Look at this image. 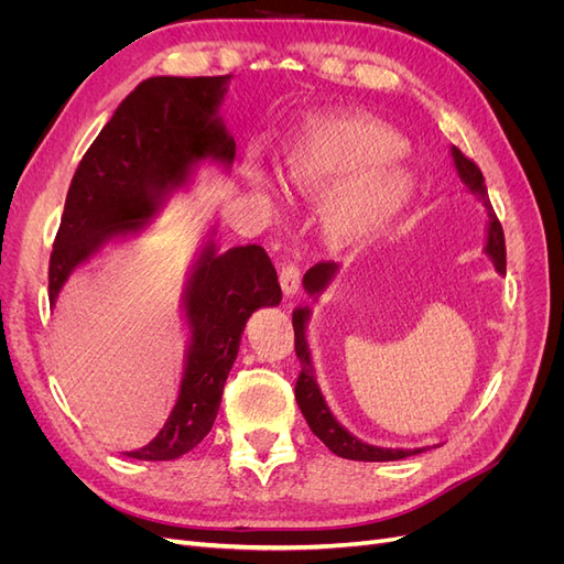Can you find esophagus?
I'll list each match as a JSON object with an SVG mask.
<instances>
[{
	"label": "esophagus",
	"mask_w": 564,
	"mask_h": 564,
	"mask_svg": "<svg viewBox=\"0 0 564 564\" xmlns=\"http://www.w3.org/2000/svg\"><path fill=\"white\" fill-rule=\"evenodd\" d=\"M280 284H282L284 296H294L299 292V286H301V270H299V265L289 263V261L282 263V268H280Z\"/></svg>",
	"instance_id": "34e87169"
}]
</instances>
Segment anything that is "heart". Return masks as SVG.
Returning a JSON list of instances; mask_svg holds the SVG:
<instances>
[{
    "mask_svg": "<svg viewBox=\"0 0 564 564\" xmlns=\"http://www.w3.org/2000/svg\"><path fill=\"white\" fill-rule=\"evenodd\" d=\"M402 135L367 115L319 119L289 141L278 166L286 193L319 197L341 185L324 209V232L338 249L379 237L406 207L414 176L398 162Z\"/></svg>",
    "mask_w": 564,
    "mask_h": 564,
    "instance_id": "b5f03b06",
    "label": "heart"
}]
</instances>
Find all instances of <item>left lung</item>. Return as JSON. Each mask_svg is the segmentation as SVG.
Returning <instances> with one entry per match:
<instances>
[{
  "mask_svg": "<svg viewBox=\"0 0 564 564\" xmlns=\"http://www.w3.org/2000/svg\"><path fill=\"white\" fill-rule=\"evenodd\" d=\"M452 160L456 166L458 178L464 181V185L468 191L480 197L489 224H487V245H485V253L491 259L494 268H497L501 275H506V242H503V228L499 224L497 214L491 212L489 204V195H487V185H485V176L480 169L473 160H468L464 152L452 145ZM338 272V265L334 261H322L317 265H313L308 272L303 275V289L308 292L315 301L319 299L322 292H327V286L334 282ZM311 319V308H296L292 315L294 322V334H296V357L301 360V373L296 381V402L301 414L308 421L311 431L327 445L336 456L344 458H352V460H398V458H406L421 454L423 449H386V447H373L367 445V442L357 440L352 433H348L344 425H340L332 409L327 406V400H324L322 390L317 386V377H315V367H313V357H311V348H308V338H305V327H308Z\"/></svg>",
  "mask_w": 564,
  "mask_h": 564,
  "instance_id": "obj_1",
  "label": "left lung"
}]
</instances>
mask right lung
<instances>
[{"mask_svg":"<svg viewBox=\"0 0 564 564\" xmlns=\"http://www.w3.org/2000/svg\"><path fill=\"white\" fill-rule=\"evenodd\" d=\"M228 82L230 75L150 77L119 104L84 152L67 191L48 261L51 308L75 268L106 245L150 228L202 162L228 172L235 139L218 115ZM214 235L216 228L204 235L183 286L187 348L178 400L158 437L127 452L131 458L172 460L207 437L247 319L282 301L275 265L263 247L247 245L220 253Z\"/></svg>","mask_w":564,"mask_h":564,"instance_id":"obj_1","label":"right lung"}]
</instances>
